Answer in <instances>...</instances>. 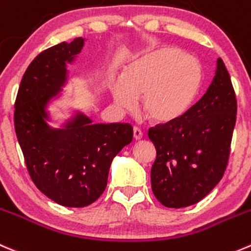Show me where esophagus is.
Listing matches in <instances>:
<instances>
[{
	"label": "esophagus",
	"mask_w": 251,
	"mask_h": 251,
	"mask_svg": "<svg viewBox=\"0 0 251 251\" xmlns=\"http://www.w3.org/2000/svg\"><path fill=\"white\" fill-rule=\"evenodd\" d=\"M142 136H143V133L140 128L133 127V138H135V140H141V138H142Z\"/></svg>",
	"instance_id": "obj_1"
}]
</instances>
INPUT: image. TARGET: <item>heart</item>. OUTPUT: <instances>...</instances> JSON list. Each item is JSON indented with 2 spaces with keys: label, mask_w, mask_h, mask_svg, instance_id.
<instances>
[{
  "label": "heart",
  "mask_w": 251,
  "mask_h": 251,
  "mask_svg": "<svg viewBox=\"0 0 251 251\" xmlns=\"http://www.w3.org/2000/svg\"><path fill=\"white\" fill-rule=\"evenodd\" d=\"M200 64L177 48H159L131 62L111 88L114 101L130 110L141 97L143 115L157 124L179 120L191 108L202 87Z\"/></svg>",
  "instance_id": "1"
}]
</instances>
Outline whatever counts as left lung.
Segmentation results:
<instances>
[{
    "label": "left lung",
    "mask_w": 251,
    "mask_h": 251,
    "mask_svg": "<svg viewBox=\"0 0 251 251\" xmlns=\"http://www.w3.org/2000/svg\"><path fill=\"white\" fill-rule=\"evenodd\" d=\"M237 99L222 58L202 98L174 123L151 127L157 157L152 191L165 207L198 203L222 179L229 159Z\"/></svg>",
    "instance_id": "1"
}]
</instances>
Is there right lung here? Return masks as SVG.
<instances>
[{"mask_svg":"<svg viewBox=\"0 0 251 251\" xmlns=\"http://www.w3.org/2000/svg\"><path fill=\"white\" fill-rule=\"evenodd\" d=\"M84 39L39 53L22 78L14 103V128L26 169L39 190L66 207H86L100 198L114 157L132 141L130 124H92L82 113L62 128L48 125L46 105L66 83V64Z\"/></svg>","mask_w":251,"mask_h":251,"instance_id":"1","label":"right lung"}]
</instances>
